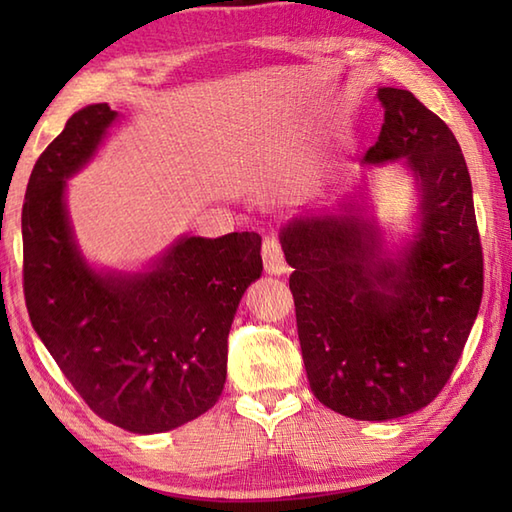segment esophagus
Here are the masks:
<instances>
[{
    "label": "esophagus",
    "mask_w": 512,
    "mask_h": 512,
    "mask_svg": "<svg viewBox=\"0 0 512 512\" xmlns=\"http://www.w3.org/2000/svg\"><path fill=\"white\" fill-rule=\"evenodd\" d=\"M262 257H264V268L268 275H284L288 270V264L284 259V250H281L279 239L268 235L262 244Z\"/></svg>",
    "instance_id": "34e87169"
}]
</instances>
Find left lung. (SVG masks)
<instances>
[{"label":"left lung","instance_id":"8db88e82","mask_svg":"<svg viewBox=\"0 0 512 512\" xmlns=\"http://www.w3.org/2000/svg\"><path fill=\"white\" fill-rule=\"evenodd\" d=\"M385 110L367 162L407 158L420 187V233L400 262L380 257L358 217H306L281 231L295 268L297 330L312 394L356 420L427 407L447 385L482 303L484 255L462 149L407 90L380 88Z\"/></svg>","mask_w":512,"mask_h":512}]
</instances>
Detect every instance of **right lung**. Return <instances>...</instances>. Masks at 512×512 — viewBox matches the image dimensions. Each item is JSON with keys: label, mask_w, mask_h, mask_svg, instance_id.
Instances as JSON below:
<instances>
[{"label": "right lung", "mask_w": 512, "mask_h": 512, "mask_svg": "<svg viewBox=\"0 0 512 512\" xmlns=\"http://www.w3.org/2000/svg\"><path fill=\"white\" fill-rule=\"evenodd\" d=\"M114 118L107 103L83 107L35 162L21 209L24 295L32 328L85 405L121 429L160 433L222 396L235 310L264 270L262 237H182L145 275L90 270L63 189Z\"/></svg>", "instance_id": "add662e5"}]
</instances>
